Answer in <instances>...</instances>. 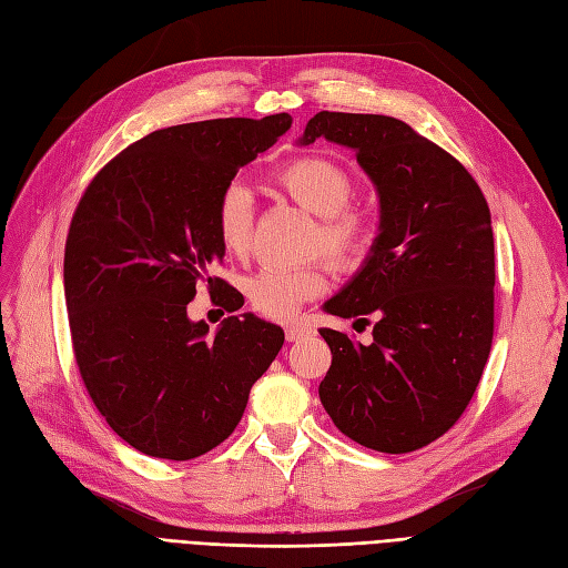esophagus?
<instances>
[{
	"mask_svg": "<svg viewBox=\"0 0 568 568\" xmlns=\"http://www.w3.org/2000/svg\"><path fill=\"white\" fill-rule=\"evenodd\" d=\"M284 334H286V341H303L313 334V326L311 324H303V322H296V324H286L284 326Z\"/></svg>",
	"mask_w": 568,
	"mask_h": 568,
	"instance_id": "esophagus-1",
	"label": "esophagus"
}]
</instances>
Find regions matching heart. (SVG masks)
<instances>
[{
    "label": "heart",
    "instance_id": "1",
    "mask_svg": "<svg viewBox=\"0 0 568 568\" xmlns=\"http://www.w3.org/2000/svg\"><path fill=\"white\" fill-rule=\"evenodd\" d=\"M272 182L305 211L322 217L317 246L336 267H355L369 248V222L351 209L355 182L343 165L324 156H298L284 163ZM253 196L242 182H230L215 203V234L220 246L232 255L244 253L251 239ZM320 265L265 267L246 282V294L255 313L267 320H291L298 307L324 291Z\"/></svg>",
    "mask_w": 568,
    "mask_h": 568
}]
</instances>
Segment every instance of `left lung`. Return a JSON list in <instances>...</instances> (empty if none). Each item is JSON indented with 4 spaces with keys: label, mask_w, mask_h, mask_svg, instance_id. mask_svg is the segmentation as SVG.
I'll return each instance as SVG.
<instances>
[{
    "label": "left lung",
    "mask_w": 568,
    "mask_h": 568,
    "mask_svg": "<svg viewBox=\"0 0 568 568\" xmlns=\"http://www.w3.org/2000/svg\"><path fill=\"white\" fill-rule=\"evenodd\" d=\"M320 136L355 151L382 203L365 265L324 303L326 313L365 324L374 313L372 341L320 329L332 348L320 400L338 432L365 448L419 450L462 417L490 355L488 201L467 168L398 118L320 111L301 144Z\"/></svg>",
    "instance_id": "8db88e82"
}]
</instances>
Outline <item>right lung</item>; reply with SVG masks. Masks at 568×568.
Listing matches in <instances>:
<instances>
[{"label": "right lung", "instance_id": "add662e5", "mask_svg": "<svg viewBox=\"0 0 568 568\" xmlns=\"http://www.w3.org/2000/svg\"><path fill=\"white\" fill-rule=\"evenodd\" d=\"M291 115L215 118L163 128L99 170L71 220L63 291L73 353L92 403L134 450L194 459L242 419L277 357V324L227 317L215 336L186 317L225 248L215 203Z\"/></svg>", "mask_w": 568, "mask_h": 568}]
</instances>
